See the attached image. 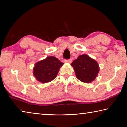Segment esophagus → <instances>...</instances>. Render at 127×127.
Instances as JSON below:
<instances>
[{
    "label": "esophagus",
    "mask_w": 127,
    "mask_h": 127,
    "mask_svg": "<svg viewBox=\"0 0 127 127\" xmlns=\"http://www.w3.org/2000/svg\"><path fill=\"white\" fill-rule=\"evenodd\" d=\"M64 62H66V63H72V59H65L64 60Z\"/></svg>",
    "instance_id": "34e87169"
}]
</instances>
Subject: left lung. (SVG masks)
Wrapping results in <instances>:
<instances>
[{"label":"left lung","mask_w":127,"mask_h":127,"mask_svg":"<svg viewBox=\"0 0 127 127\" xmlns=\"http://www.w3.org/2000/svg\"><path fill=\"white\" fill-rule=\"evenodd\" d=\"M71 65L77 78L85 83H90L95 80L99 72L97 62L86 54L79 55L72 62Z\"/></svg>","instance_id":"obj_1"}]
</instances>
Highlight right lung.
<instances>
[{"mask_svg":"<svg viewBox=\"0 0 127 127\" xmlns=\"http://www.w3.org/2000/svg\"><path fill=\"white\" fill-rule=\"evenodd\" d=\"M63 64L54 57H47L35 64L33 70L34 77L41 83L49 82L57 77Z\"/></svg>","mask_w":127,"mask_h":127,"instance_id":"obj_1","label":"right lung"}]
</instances>
